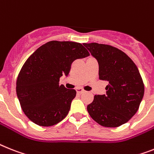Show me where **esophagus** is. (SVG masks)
<instances>
[{"instance_id":"obj_1","label":"esophagus","mask_w":154,"mask_h":154,"mask_svg":"<svg viewBox=\"0 0 154 154\" xmlns=\"http://www.w3.org/2000/svg\"><path fill=\"white\" fill-rule=\"evenodd\" d=\"M76 91H77V94H82V93L85 92V91H84L83 89L80 88H78L76 89Z\"/></svg>"}]
</instances>
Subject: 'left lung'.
Returning <instances> with one entry per match:
<instances>
[{"label":"left lung","mask_w":154,"mask_h":154,"mask_svg":"<svg viewBox=\"0 0 154 154\" xmlns=\"http://www.w3.org/2000/svg\"><path fill=\"white\" fill-rule=\"evenodd\" d=\"M99 63V79L109 82L106 95H96L87 106L102 126L116 128L135 114L144 95V85L134 62L125 52L103 44H84Z\"/></svg>","instance_id":"1"}]
</instances>
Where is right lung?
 <instances>
[{"instance_id":"right-lung-1","label":"right lung","mask_w":154,"mask_h":154,"mask_svg":"<svg viewBox=\"0 0 154 154\" xmlns=\"http://www.w3.org/2000/svg\"><path fill=\"white\" fill-rule=\"evenodd\" d=\"M88 55L81 44L52 41L28 58L18 76L16 93L23 111L31 121L48 127L66 117L77 92L59 85V78L68 76L74 60Z\"/></svg>"}]
</instances>
